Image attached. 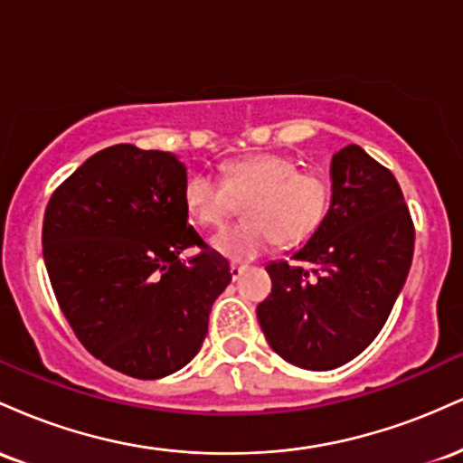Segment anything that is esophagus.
<instances>
[{"mask_svg": "<svg viewBox=\"0 0 463 463\" xmlns=\"http://www.w3.org/2000/svg\"><path fill=\"white\" fill-rule=\"evenodd\" d=\"M243 272H246V265H241V263H232V265H231V276H232V280L241 279Z\"/></svg>", "mask_w": 463, "mask_h": 463, "instance_id": "34e87169", "label": "esophagus"}]
</instances>
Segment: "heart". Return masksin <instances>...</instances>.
<instances>
[{
  "label": "heart",
  "mask_w": 463,
  "mask_h": 463,
  "mask_svg": "<svg viewBox=\"0 0 463 463\" xmlns=\"http://www.w3.org/2000/svg\"><path fill=\"white\" fill-rule=\"evenodd\" d=\"M246 198L248 220L213 237L217 252L237 263L259 257L274 239L285 248L309 241L326 220L331 183L285 154H252L228 163L224 180L194 174L183 191L189 215L209 228L224 224Z\"/></svg>",
  "instance_id": "1"
}]
</instances>
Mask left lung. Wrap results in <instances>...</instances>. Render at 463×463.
I'll return each mask as SVG.
<instances>
[{
  "label": "left lung",
  "instance_id": "left-lung-1",
  "mask_svg": "<svg viewBox=\"0 0 463 463\" xmlns=\"http://www.w3.org/2000/svg\"><path fill=\"white\" fill-rule=\"evenodd\" d=\"M331 178L326 220L294 263L265 268L272 294L257 307L274 353L305 370L339 368L370 346L405 285L416 239L394 174L359 146L335 154Z\"/></svg>",
  "mask_w": 463,
  "mask_h": 463
}]
</instances>
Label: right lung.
<instances>
[{
  "instance_id": "add662e5",
  "label": "right lung",
  "mask_w": 463,
  "mask_h": 463,
  "mask_svg": "<svg viewBox=\"0 0 463 463\" xmlns=\"http://www.w3.org/2000/svg\"><path fill=\"white\" fill-rule=\"evenodd\" d=\"M187 167L172 152L119 143L61 183L43 217L58 307L84 348L135 379H161L198 354L231 265L189 226ZM187 247L199 252L179 259Z\"/></svg>"
}]
</instances>
